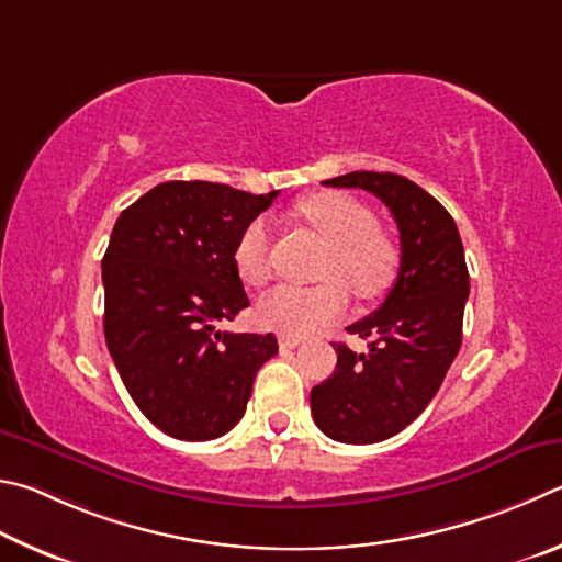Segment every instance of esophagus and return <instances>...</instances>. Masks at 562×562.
<instances>
[{
  "label": "esophagus",
  "mask_w": 562,
  "mask_h": 562,
  "mask_svg": "<svg viewBox=\"0 0 562 562\" xmlns=\"http://www.w3.org/2000/svg\"><path fill=\"white\" fill-rule=\"evenodd\" d=\"M301 338L299 336H279V346L281 348H299L301 346Z\"/></svg>",
  "instance_id": "1"
}]
</instances>
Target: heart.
<instances>
[{
	"label": "heart",
	"instance_id": "heart-1",
	"mask_svg": "<svg viewBox=\"0 0 562 562\" xmlns=\"http://www.w3.org/2000/svg\"><path fill=\"white\" fill-rule=\"evenodd\" d=\"M296 212L330 244V254L323 261L321 286H279L256 306L261 326L286 336H306L342 316L350 299L348 289L358 299H380L395 281L400 263L395 241L378 229L375 214L352 196L313 194L296 206ZM234 266L249 286H263L271 279L269 222L254 220L244 226L234 246Z\"/></svg>",
	"mask_w": 562,
	"mask_h": 562
}]
</instances>
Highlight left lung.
<instances>
[{
	"mask_svg": "<svg viewBox=\"0 0 562 562\" xmlns=\"http://www.w3.org/2000/svg\"><path fill=\"white\" fill-rule=\"evenodd\" d=\"M323 184L380 196L400 229L395 286L375 313L348 326L368 340V352L333 342L336 372L311 390V412L323 435L375 445L425 412L457 358L469 299L464 246L451 214L407 177L348 172Z\"/></svg>",
	"mask_w": 562,
	"mask_h": 562,
	"instance_id": "1",
	"label": "left lung"
}]
</instances>
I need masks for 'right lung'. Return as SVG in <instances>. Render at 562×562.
<instances>
[{
    "label": "right lung",
    "instance_id": "right-lung-1",
    "mask_svg": "<svg viewBox=\"0 0 562 562\" xmlns=\"http://www.w3.org/2000/svg\"><path fill=\"white\" fill-rule=\"evenodd\" d=\"M279 192L162 182L121 212L103 256V330L137 409L165 435L206 441L244 417L279 342L216 330L249 306L234 266L244 226Z\"/></svg>",
    "mask_w": 562,
    "mask_h": 562
}]
</instances>
